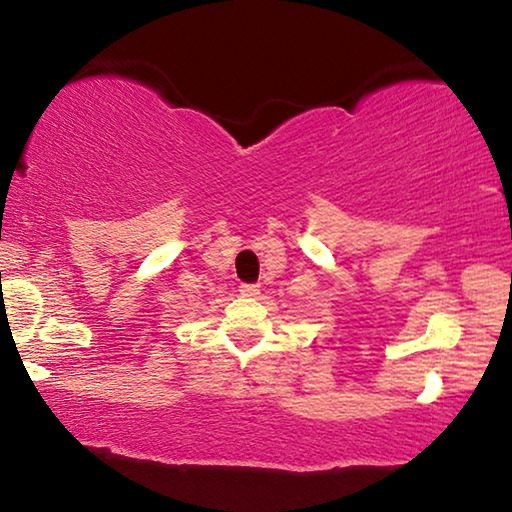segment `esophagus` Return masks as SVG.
<instances>
[{
  "mask_svg": "<svg viewBox=\"0 0 512 512\" xmlns=\"http://www.w3.org/2000/svg\"><path fill=\"white\" fill-rule=\"evenodd\" d=\"M239 291H241V296H246V298H257L259 296V284H241Z\"/></svg>",
  "mask_w": 512,
  "mask_h": 512,
  "instance_id": "esophagus-1",
  "label": "esophagus"
}]
</instances>
